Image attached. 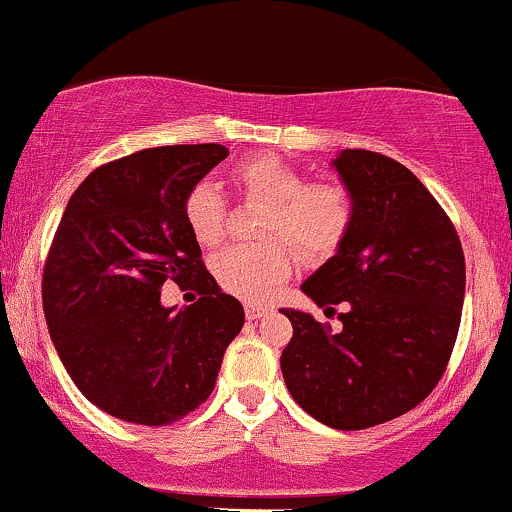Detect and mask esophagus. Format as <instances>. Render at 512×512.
Wrapping results in <instances>:
<instances>
[{"mask_svg": "<svg viewBox=\"0 0 512 512\" xmlns=\"http://www.w3.org/2000/svg\"><path fill=\"white\" fill-rule=\"evenodd\" d=\"M269 313V305H245V317L248 320H260Z\"/></svg>", "mask_w": 512, "mask_h": 512, "instance_id": "esophagus-1", "label": "esophagus"}]
</instances>
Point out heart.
Segmentation results:
<instances>
[{
	"label": "heart",
	"mask_w": 512,
	"mask_h": 512,
	"mask_svg": "<svg viewBox=\"0 0 512 512\" xmlns=\"http://www.w3.org/2000/svg\"><path fill=\"white\" fill-rule=\"evenodd\" d=\"M236 182L245 199L262 204L260 243L228 245L216 252L211 272L223 291L243 301H262L293 269V250L305 262L334 255L354 223V199L342 185L313 182L298 168L274 156L240 163ZM192 238L211 248L226 233V202L219 187L199 180L182 202Z\"/></svg>",
	"instance_id": "heart-1"
}]
</instances>
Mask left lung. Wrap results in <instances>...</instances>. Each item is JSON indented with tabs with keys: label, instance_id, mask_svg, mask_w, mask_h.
Listing matches in <instances>:
<instances>
[{
	"label": "left lung",
	"instance_id": "obj_1",
	"mask_svg": "<svg viewBox=\"0 0 512 512\" xmlns=\"http://www.w3.org/2000/svg\"><path fill=\"white\" fill-rule=\"evenodd\" d=\"M332 166L354 199V223L301 289L320 308L342 303V330L281 308L293 325L281 373L313 419L361 431L407 414L443 378L460 330L464 255L448 214L402 163L344 149Z\"/></svg>",
	"mask_w": 512,
	"mask_h": 512
}]
</instances>
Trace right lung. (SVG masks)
<instances>
[{"label":"right lung","instance_id":"1","mask_svg":"<svg viewBox=\"0 0 512 512\" xmlns=\"http://www.w3.org/2000/svg\"><path fill=\"white\" fill-rule=\"evenodd\" d=\"M228 156L221 144L156 146L93 170L57 226L43 274L50 339L74 385L115 419L173 424L211 395L245 313L219 289L182 216L190 187ZM175 280L200 293L160 303Z\"/></svg>","mask_w":512,"mask_h":512}]
</instances>
